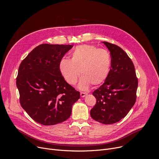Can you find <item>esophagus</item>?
Returning a JSON list of instances; mask_svg holds the SVG:
<instances>
[{
    "label": "esophagus",
    "mask_w": 159,
    "mask_h": 159,
    "mask_svg": "<svg viewBox=\"0 0 159 159\" xmlns=\"http://www.w3.org/2000/svg\"><path fill=\"white\" fill-rule=\"evenodd\" d=\"M87 94H88L87 93H80V96H81L82 98L85 97Z\"/></svg>",
    "instance_id": "esophagus-1"
}]
</instances>
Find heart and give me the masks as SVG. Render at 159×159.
I'll use <instances>...</instances> for the list:
<instances>
[{
  "instance_id": "1",
  "label": "heart",
  "mask_w": 159,
  "mask_h": 159,
  "mask_svg": "<svg viewBox=\"0 0 159 159\" xmlns=\"http://www.w3.org/2000/svg\"><path fill=\"white\" fill-rule=\"evenodd\" d=\"M71 58H62L59 64L60 73L70 85H75L79 77L78 88L88 89L91 84L97 85L108 77L111 65L110 52L92 45L77 46L71 52Z\"/></svg>"
}]
</instances>
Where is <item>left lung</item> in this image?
<instances>
[{"instance_id":"obj_1","label":"left lung","mask_w":159,"mask_h":159,"mask_svg":"<svg viewBox=\"0 0 159 159\" xmlns=\"http://www.w3.org/2000/svg\"><path fill=\"white\" fill-rule=\"evenodd\" d=\"M110 52L111 65L105 82L93 94L96 103L91 117L104 124L118 122L125 117L136 99L138 79L133 63L119 46L103 42Z\"/></svg>"}]
</instances>
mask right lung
I'll list each match as a JSON object with an SVG mask.
<instances>
[{
  "label": "right lung",
  "instance_id": "add662e5",
  "mask_svg": "<svg viewBox=\"0 0 159 159\" xmlns=\"http://www.w3.org/2000/svg\"><path fill=\"white\" fill-rule=\"evenodd\" d=\"M73 45L41 44L21 63L16 78L22 108L35 122L52 125L67 120L80 93L63 79L60 60Z\"/></svg>",
  "mask_w": 159,
  "mask_h": 159
}]
</instances>
